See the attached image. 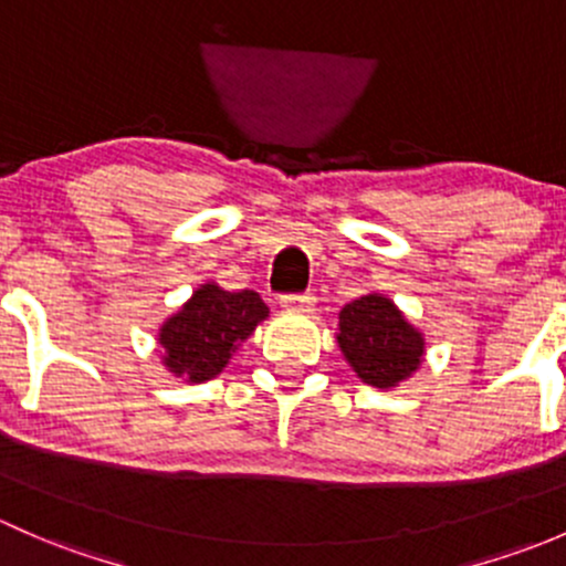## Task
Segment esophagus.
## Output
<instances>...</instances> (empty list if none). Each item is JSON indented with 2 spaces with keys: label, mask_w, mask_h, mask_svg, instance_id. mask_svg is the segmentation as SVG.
I'll list each match as a JSON object with an SVG mask.
<instances>
[{
  "label": "esophagus",
  "mask_w": 566,
  "mask_h": 566,
  "mask_svg": "<svg viewBox=\"0 0 566 566\" xmlns=\"http://www.w3.org/2000/svg\"><path fill=\"white\" fill-rule=\"evenodd\" d=\"M281 305L285 311H313L316 305V296L313 294H283Z\"/></svg>",
  "instance_id": "1"
}]
</instances>
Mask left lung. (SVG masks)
<instances>
[{
	"label": "left lung",
	"mask_w": 566,
	"mask_h": 566,
	"mask_svg": "<svg viewBox=\"0 0 566 566\" xmlns=\"http://www.w3.org/2000/svg\"><path fill=\"white\" fill-rule=\"evenodd\" d=\"M337 326L343 357L370 387H398L424 357L422 332L413 329L392 300L381 294L348 302L340 311Z\"/></svg>",
	"instance_id": "1"
}]
</instances>
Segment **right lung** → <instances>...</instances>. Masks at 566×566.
Here are the masks:
<instances>
[{
  "mask_svg": "<svg viewBox=\"0 0 566 566\" xmlns=\"http://www.w3.org/2000/svg\"><path fill=\"white\" fill-rule=\"evenodd\" d=\"M270 307L255 291H223L203 283L193 291L182 311L163 324V365L188 381L201 384L218 376L229 365L237 346L264 322Z\"/></svg>",
  "mask_w": 566,
  "mask_h": 566,
  "instance_id": "add662e5",
  "label": "right lung"
}]
</instances>
